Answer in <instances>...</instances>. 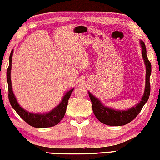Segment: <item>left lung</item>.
<instances>
[{
	"label": "left lung",
	"instance_id": "obj_1",
	"mask_svg": "<svg viewBox=\"0 0 160 160\" xmlns=\"http://www.w3.org/2000/svg\"><path fill=\"white\" fill-rule=\"evenodd\" d=\"M141 52L144 59L145 66H146V82H145V89L144 95L141 98V102L136 105L134 106L127 111H117L106 107L96 97L92 95L89 92V95L92 102L93 113L96 118L102 123L108 126H123L132 121L138 114L140 113L142 108L148 102L150 93V76L151 74V64L147 56V50L145 44L142 40H140Z\"/></svg>",
	"mask_w": 160,
	"mask_h": 160
}]
</instances>
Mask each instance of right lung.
Returning a JSON list of instances; mask_svg holds the SVG:
<instances>
[{"instance_id": "obj_1", "label": "right lung", "mask_w": 160, "mask_h": 160, "mask_svg": "<svg viewBox=\"0 0 160 160\" xmlns=\"http://www.w3.org/2000/svg\"><path fill=\"white\" fill-rule=\"evenodd\" d=\"M13 53V49L11 51L10 58H9V67L7 71V80L8 83V97L10 103L12 108L19 115V117L25 120L28 124L35 128H47L56 126L62 120L65 114L66 108H67L68 102L72 93L74 89H70L63 96L61 103L57 105L54 109L46 113H33L25 111L18 103L15 95L13 94L11 83V67H12V56Z\"/></svg>"}]
</instances>
